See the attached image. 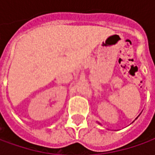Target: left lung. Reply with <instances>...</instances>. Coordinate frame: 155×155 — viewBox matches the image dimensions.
I'll list each match as a JSON object with an SVG mask.
<instances>
[{
	"label": "left lung",
	"mask_w": 155,
	"mask_h": 155,
	"mask_svg": "<svg viewBox=\"0 0 155 155\" xmlns=\"http://www.w3.org/2000/svg\"><path fill=\"white\" fill-rule=\"evenodd\" d=\"M139 116H140V114H139ZM138 116H137V117H138ZM137 118H136V119H135V120H137ZM134 120H133V121H134ZM98 123H99V124H100V122H98Z\"/></svg>",
	"instance_id": "8db88e82"
}]
</instances>
